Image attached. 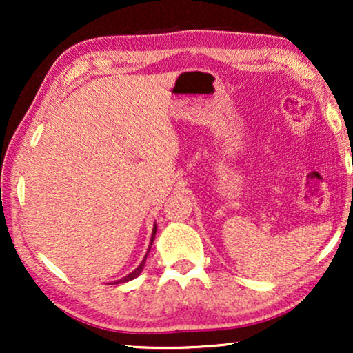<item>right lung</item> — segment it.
<instances>
[{
    "instance_id": "right-lung-1",
    "label": "right lung",
    "mask_w": 353,
    "mask_h": 353,
    "mask_svg": "<svg viewBox=\"0 0 353 353\" xmlns=\"http://www.w3.org/2000/svg\"><path fill=\"white\" fill-rule=\"evenodd\" d=\"M156 233H157V225L154 223V228H152V234H151V243H149V249H148V252H146V255H144V259L141 260V263L138 265L137 268L133 270L132 273L130 274H127V276L125 278H122V279H119V281H115V284H120V283H127V281H132V279H134L138 276L139 273L143 272V267H144V262H146V259H148V254H149V250H151V245H152V243H154V238H156Z\"/></svg>"
}]
</instances>
